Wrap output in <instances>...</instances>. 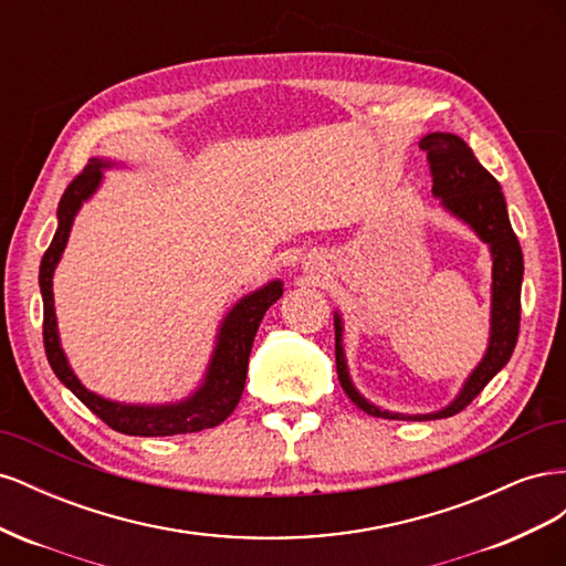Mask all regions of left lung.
I'll use <instances>...</instances> for the list:
<instances>
[{
    "label": "left lung",
    "mask_w": 566,
    "mask_h": 566,
    "mask_svg": "<svg viewBox=\"0 0 566 566\" xmlns=\"http://www.w3.org/2000/svg\"><path fill=\"white\" fill-rule=\"evenodd\" d=\"M420 150L427 153V165L432 175V193L441 198V205L458 219L468 221L476 235L491 248L493 254V306H491V342L486 356L470 375L458 399L439 413L430 416H401L380 410L368 403L349 380L345 352H342V325L335 314V364L337 378L347 397L366 410L368 416L387 420H437L451 418L468 408L479 391H482L495 373H499L515 352L522 318V273L524 256L510 217L505 210V198L501 184L474 158L472 148L455 134L434 132L420 142Z\"/></svg>",
    "instance_id": "8db88e82"
}]
</instances>
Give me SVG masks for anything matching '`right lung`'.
<instances>
[{"label":"right lung","mask_w":566,"mask_h":566,"mask_svg":"<svg viewBox=\"0 0 566 566\" xmlns=\"http://www.w3.org/2000/svg\"><path fill=\"white\" fill-rule=\"evenodd\" d=\"M101 167H111V163L92 158L87 167L67 184L59 202V229L40 264V287L44 300L42 335L49 366L54 368L56 378L115 432L132 437H172L210 430V427L224 422L235 410L238 401H241L248 378V358L256 328H260L269 306L283 295V285L279 281H273L233 306L227 321L221 323L217 349L208 368V378H205L202 387L191 399L175 406H125L101 399L98 394L84 389L71 366H67L63 349L59 345L51 276H54V269L67 243V233H71L75 212L80 210V205L96 191V186L101 181Z\"/></svg>","instance_id":"obj_1"}]
</instances>
